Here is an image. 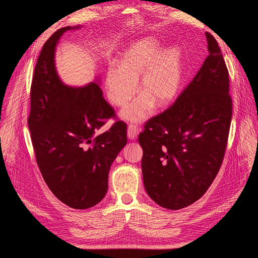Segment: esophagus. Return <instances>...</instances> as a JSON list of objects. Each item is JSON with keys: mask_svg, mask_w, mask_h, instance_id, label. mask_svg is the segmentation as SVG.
Listing matches in <instances>:
<instances>
[{"mask_svg": "<svg viewBox=\"0 0 258 258\" xmlns=\"http://www.w3.org/2000/svg\"><path fill=\"white\" fill-rule=\"evenodd\" d=\"M139 128L137 126H135V124H130V126H128V129H127V136H128V139L129 140H136L139 136Z\"/></svg>", "mask_w": 258, "mask_h": 258, "instance_id": "esophagus-1", "label": "esophagus"}]
</instances>
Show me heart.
I'll return each mask as SVG.
<instances>
[{
    "mask_svg": "<svg viewBox=\"0 0 258 258\" xmlns=\"http://www.w3.org/2000/svg\"><path fill=\"white\" fill-rule=\"evenodd\" d=\"M161 50L156 37L148 36L130 44L123 50L119 68L110 67L105 76L107 98L116 106L126 105L139 90L142 92L120 112V118L140 123L158 107L172 103L183 80L182 54L177 47Z\"/></svg>",
    "mask_w": 258,
    "mask_h": 258,
    "instance_id": "1",
    "label": "heart"
}]
</instances>
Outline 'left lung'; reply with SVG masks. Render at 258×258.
I'll use <instances>...</instances> for the list:
<instances>
[{
	"label": "left lung",
	"mask_w": 258,
	"mask_h": 258,
	"mask_svg": "<svg viewBox=\"0 0 258 258\" xmlns=\"http://www.w3.org/2000/svg\"><path fill=\"white\" fill-rule=\"evenodd\" d=\"M209 56L167 111L139 136L145 190L156 204L178 210L200 199L224 158L232 114L229 76L213 35Z\"/></svg>",
	"instance_id": "1"
}]
</instances>
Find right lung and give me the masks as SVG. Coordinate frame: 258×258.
<instances>
[{
    "label": "right lung",
    "mask_w": 258,
    "mask_h": 258,
    "mask_svg": "<svg viewBox=\"0 0 258 258\" xmlns=\"http://www.w3.org/2000/svg\"><path fill=\"white\" fill-rule=\"evenodd\" d=\"M81 26L56 31L43 46L31 86L29 130L44 181L61 202L88 209L104 198L108 172L127 144V126L116 121L103 134L97 130L114 116L102 97L100 77L72 87L62 82L56 68L61 36Z\"/></svg>",
    "instance_id": "obj_1"
}]
</instances>
